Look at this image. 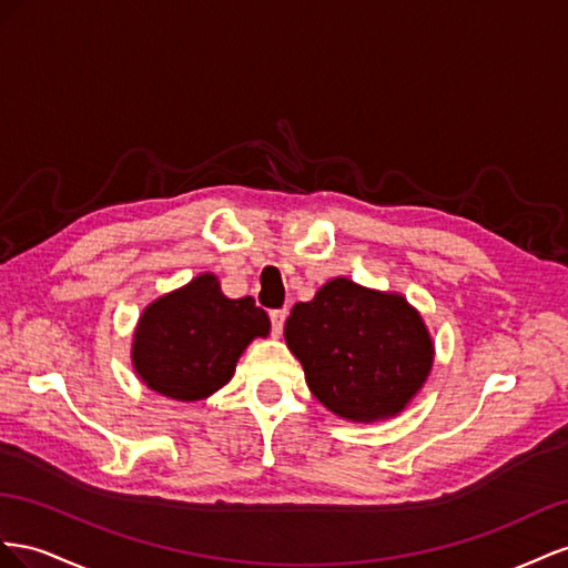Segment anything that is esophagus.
<instances>
[{
	"label": "esophagus",
	"instance_id": "esophagus-1",
	"mask_svg": "<svg viewBox=\"0 0 568 568\" xmlns=\"http://www.w3.org/2000/svg\"><path fill=\"white\" fill-rule=\"evenodd\" d=\"M285 318H287V312L285 310H278V312H271V326H273V333L281 335L283 333V326H285Z\"/></svg>",
	"mask_w": 568,
	"mask_h": 568
}]
</instances>
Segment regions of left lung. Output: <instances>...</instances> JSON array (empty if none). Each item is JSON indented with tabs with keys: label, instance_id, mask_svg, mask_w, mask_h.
Returning a JSON list of instances; mask_svg holds the SVG:
<instances>
[{
	"label": "left lung",
	"instance_id": "1",
	"mask_svg": "<svg viewBox=\"0 0 568 568\" xmlns=\"http://www.w3.org/2000/svg\"><path fill=\"white\" fill-rule=\"evenodd\" d=\"M285 343L312 395L352 424L402 414L435 362V343L416 306L399 293L364 287L345 275L293 306Z\"/></svg>",
	"mask_w": 568,
	"mask_h": 568
}]
</instances>
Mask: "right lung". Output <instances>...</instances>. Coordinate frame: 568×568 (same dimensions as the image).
Returning <instances> with one entry per match:
<instances>
[{
  "label": "right lung",
  "mask_w": 568,
  "mask_h": 568,
  "mask_svg": "<svg viewBox=\"0 0 568 568\" xmlns=\"http://www.w3.org/2000/svg\"><path fill=\"white\" fill-rule=\"evenodd\" d=\"M268 333L271 321L252 297H225L214 273H200L144 306L131 362L152 393L200 402L221 390L252 339Z\"/></svg>",
  "instance_id": "right-lung-1"
}]
</instances>
